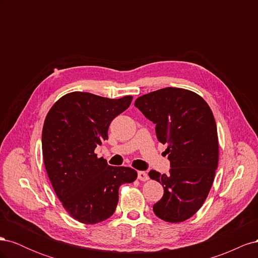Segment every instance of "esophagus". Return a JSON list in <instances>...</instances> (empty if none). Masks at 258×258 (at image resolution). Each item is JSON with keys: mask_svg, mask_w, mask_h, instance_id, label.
Wrapping results in <instances>:
<instances>
[{"mask_svg": "<svg viewBox=\"0 0 258 258\" xmlns=\"http://www.w3.org/2000/svg\"><path fill=\"white\" fill-rule=\"evenodd\" d=\"M138 178L140 179V181L145 182V181H147V179H148V175H147V173L144 172V171H139V172H138Z\"/></svg>", "mask_w": 258, "mask_h": 258, "instance_id": "esophagus-1", "label": "esophagus"}]
</instances>
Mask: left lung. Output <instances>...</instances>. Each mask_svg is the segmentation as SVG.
<instances>
[{
    "mask_svg": "<svg viewBox=\"0 0 258 258\" xmlns=\"http://www.w3.org/2000/svg\"><path fill=\"white\" fill-rule=\"evenodd\" d=\"M135 106L156 124L158 141L168 145L169 173L148 172L163 187L154 213L169 223L188 220L204 205L214 181L218 140L213 113L197 93L173 87L140 97Z\"/></svg>",
    "mask_w": 258,
    "mask_h": 258,
    "instance_id": "left-lung-1",
    "label": "left lung"
}]
</instances>
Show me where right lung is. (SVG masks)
I'll list each match as a JSON object with an SVG mask.
<instances>
[{"instance_id": "add662e5", "label": "right lung", "mask_w": 258, "mask_h": 258, "mask_svg": "<svg viewBox=\"0 0 258 258\" xmlns=\"http://www.w3.org/2000/svg\"><path fill=\"white\" fill-rule=\"evenodd\" d=\"M131 96L108 99L75 91L60 98L46 116L42 132L44 165L67 212L84 224L111 217L119 186L132 183L137 171L108 166L95 154L107 140L111 121L129 107Z\"/></svg>"}]
</instances>
